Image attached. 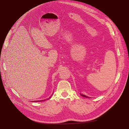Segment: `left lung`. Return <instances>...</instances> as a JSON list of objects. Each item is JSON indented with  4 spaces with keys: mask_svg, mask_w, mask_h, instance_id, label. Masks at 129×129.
Returning <instances> with one entry per match:
<instances>
[{
    "mask_svg": "<svg viewBox=\"0 0 129 129\" xmlns=\"http://www.w3.org/2000/svg\"><path fill=\"white\" fill-rule=\"evenodd\" d=\"M81 95H82V96H83V97H85V98H89V97H88V96H86V95H84V94H81Z\"/></svg>",
    "mask_w": 129,
    "mask_h": 129,
    "instance_id": "obj_1",
    "label": "left lung"
}]
</instances>
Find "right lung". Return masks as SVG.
Here are the masks:
<instances>
[{
	"instance_id": "1",
	"label": "right lung",
	"mask_w": 129,
	"mask_h": 129,
	"mask_svg": "<svg viewBox=\"0 0 129 129\" xmlns=\"http://www.w3.org/2000/svg\"><path fill=\"white\" fill-rule=\"evenodd\" d=\"M50 98H50H49L48 99H47V100H48V99H49ZM45 101V100H40V101H34V102H43V101Z\"/></svg>"
}]
</instances>
